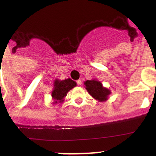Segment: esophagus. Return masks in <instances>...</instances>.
Instances as JSON below:
<instances>
[{
  "mask_svg": "<svg viewBox=\"0 0 156 156\" xmlns=\"http://www.w3.org/2000/svg\"><path fill=\"white\" fill-rule=\"evenodd\" d=\"M76 83H77V85H79V86H80V85L82 84V80H81L80 79V80H78L76 81Z\"/></svg>",
  "mask_w": 156,
  "mask_h": 156,
  "instance_id": "1",
  "label": "esophagus"
}]
</instances>
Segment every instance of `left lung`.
Returning <instances> with one entry per match:
<instances>
[{
  "label": "left lung",
  "mask_w": 156,
  "mask_h": 156,
  "mask_svg": "<svg viewBox=\"0 0 156 156\" xmlns=\"http://www.w3.org/2000/svg\"><path fill=\"white\" fill-rule=\"evenodd\" d=\"M85 88L92 97L99 101H105L111 94L108 89L104 87L102 83L97 80H87L84 82Z\"/></svg>",
  "instance_id": "8db88e82"
}]
</instances>
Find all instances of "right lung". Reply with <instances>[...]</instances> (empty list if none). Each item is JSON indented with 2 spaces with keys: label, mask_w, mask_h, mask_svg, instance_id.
Instances as JSON below:
<instances>
[{
  "label": "right lung",
  "mask_w": 156,
  "mask_h": 156,
  "mask_svg": "<svg viewBox=\"0 0 156 156\" xmlns=\"http://www.w3.org/2000/svg\"><path fill=\"white\" fill-rule=\"evenodd\" d=\"M76 86V83L72 80L70 78L64 80H55L54 83V89L51 92L54 104L64 101V98L67 95V93Z\"/></svg>",
  "instance_id": "right-lung-1"
}]
</instances>
